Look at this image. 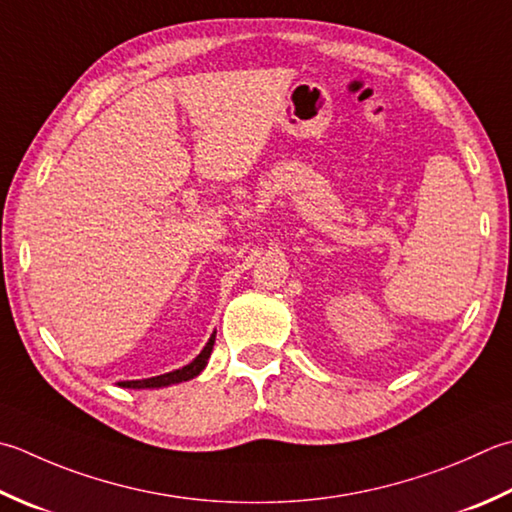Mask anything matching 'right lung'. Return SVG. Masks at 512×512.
Here are the masks:
<instances>
[{
  "label": "right lung",
  "mask_w": 512,
  "mask_h": 512,
  "mask_svg": "<svg viewBox=\"0 0 512 512\" xmlns=\"http://www.w3.org/2000/svg\"><path fill=\"white\" fill-rule=\"evenodd\" d=\"M213 346H215V333L210 335V339L206 342V346L202 348V353H199L193 362L177 368V370H170V373L164 375H157V377H148V379H130V382H119L117 386L122 388H135V390H142V388H164V386H173V384H182L188 382V379L197 377L208 364V357L213 353Z\"/></svg>",
  "instance_id": "add662e5"
}]
</instances>
